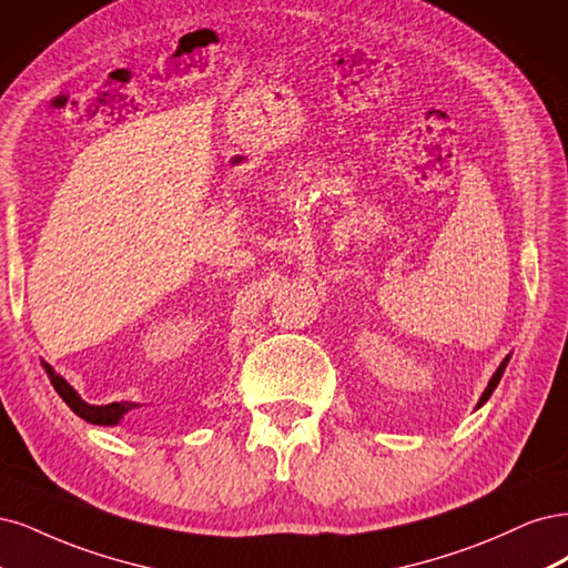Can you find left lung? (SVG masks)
I'll list each match as a JSON object with an SVG mask.
<instances>
[{
	"instance_id": "obj_1",
	"label": "left lung",
	"mask_w": 568,
	"mask_h": 568,
	"mask_svg": "<svg viewBox=\"0 0 568 568\" xmlns=\"http://www.w3.org/2000/svg\"><path fill=\"white\" fill-rule=\"evenodd\" d=\"M507 363H509V356H505V361L498 365V371L493 373V377H490V382H488V387H486V392L481 394V398H479V404H477V408H481L486 400L490 398V394L496 392V387H498V382H500V377H503V373H505V368H507Z\"/></svg>"
}]
</instances>
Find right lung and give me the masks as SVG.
I'll return each instance as SVG.
<instances>
[{
    "mask_svg": "<svg viewBox=\"0 0 568 568\" xmlns=\"http://www.w3.org/2000/svg\"><path fill=\"white\" fill-rule=\"evenodd\" d=\"M44 371L53 384V389L59 392V396L65 400V404L70 406V410L80 415L82 419H87V423L91 425H103V427H115L120 425V419L130 413L132 408H139V404H132V400H120V404H108V406H91L87 404V400H82V396L70 387V384L51 368L49 363H44Z\"/></svg>",
    "mask_w": 568,
    "mask_h": 568,
    "instance_id": "add662e5",
    "label": "right lung"
}]
</instances>
